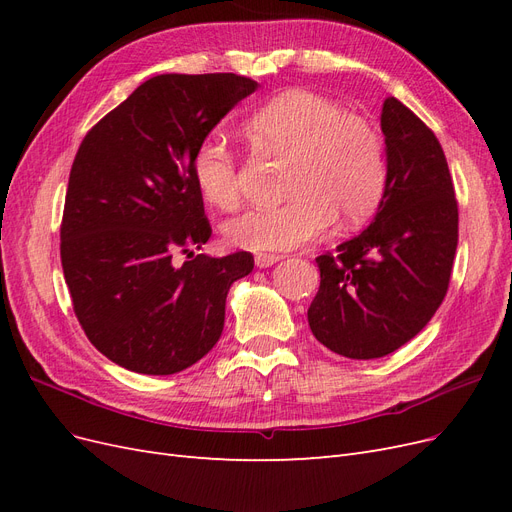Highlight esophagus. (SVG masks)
Listing matches in <instances>:
<instances>
[{"label": "esophagus", "mask_w": 512, "mask_h": 512, "mask_svg": "<svg viewBox=\"0 0 512 512\" xmlns=\"http://www.w3.org/2000/svg\"><path fill=\"white\" fill-rule=\"evenodd\" d=\"M284 256H280V254H256V267H260V269H267V267H271V265H275V262H280Z\"/></svg>", "instance_id": "obj_1"}]
</instances>
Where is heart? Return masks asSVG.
<instances>
[{"mask_svg":"<svg viewBox=\"0 0 512 512\" xmlns=\"http://www.w3.org/2000/svg\"><path fill=\"white\" fill-rule=\"evenodd\" d=\"M252 145L290 158L284 205L250 209L224 226L226 241L241 250L286 252L322 237L335 222L361 224L380 207L389 164L376 126L339 102L292 89L271 98L245 119ZM196 188L209 205L232 209L241 196L239 158L226 138L207 134L192 156Z\"/></svg>","mask_w":512,"mask_h":512,"instance_id":"obj_1","label":"heart"}]
</instances>
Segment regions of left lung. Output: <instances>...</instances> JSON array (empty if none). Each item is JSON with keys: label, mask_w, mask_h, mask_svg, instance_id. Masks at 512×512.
I'll return each instance as SVG.
<instances>
[{"label": "left lung", "mask_w": 512, "mask_h": 512, "mask_svg": "<svg viewBox=\"0 0 512 512\" xmlns=\"http://www.w3.org/2000/svg\"><path fill=\"white\" fill-rule=\"evenodd\" d=\"M380 126L389 179L374 222L316 258L320 288L307 309L322 346L380 359L421 333L442 305L459 239V209L442 145L397 98Z\"/></svg>", "instance_id": "left-lung-1"}]
</instances>
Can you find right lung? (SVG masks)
<instances>
[{
	"label": "right lung",
	"instance_id": "add662e5",
	"mask_svg": "<svg viewBox=\"0 0 512 512\" xmlns=\"http://www.w3.org/2000/svg\"><path fill=\"white\" fill-rule=\"evenodd\" d=\"M232 72L160 74L91 128L72 162L61 269L87 339L136 374L170 376L218 344L250 252L196 254L211 237L194 149L256 91ZM175 253L189 260L179 268Z\"/></svg>",
	"mask_w": 512,
	"mask_h": 512
}]
</instances>
